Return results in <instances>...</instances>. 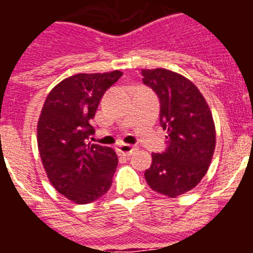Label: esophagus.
I'll list each match as a JSON object with an SVG mask.
<instances>
[{
  "label": "esophagus",
  "instance_id": "esophagus-1",
  "mask_svg": "<svg viewBox=\"0 0 253 253\" xmlns=\"http://www.w3.org/2000/svg\"><path fill=\"white\" fill-rule=\"evenodd\" d=\"M135 149L137 148L130 146V144H120V146L118 147V152H119V154H122V156H130L131 153H134Z\"/></svg>",
  "mask_w": 253,
  "mask_h": 253
}]
</instances>
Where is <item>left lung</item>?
Returning a JSON list of instances; mask_svg holds the SVG:
<instances>
[{
	"instance_id": "left-lung-1",
	"label": "left lung",
	"mask_w": 253,
	"mask_h": 253,
	"mask_svg": "<svg viewBox=\"0 0 253 253\" xmlns=\"http://www.w3.org/2000/svg\"><path fill=\"white\" fill-rule=\"evenodd\" d=\"M143 82L160 97V122L167 131L166 152L152 153L144 172L156 193L177 198L193 190L207 173L215 149V125L198 87L169 69H142Z\"/></svg>"
}]
</instances>
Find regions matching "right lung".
<instances>
[{
    "label": "right lung",
    "mask_w": 253,
    "mask_h": 253,
    "mask_svg": "<svg viewBox=\"0 0 253 253\" xmlns=\"http://www.w3.org/2000/svg\"><path fill=\"white\" fill-rule=\"evenodd\" d=\"M120 71L78 73L64 78L46 96L38 122V148L50 184L76 204H88L113 184L118 156L110 147L91 144L93 119L105 91Z\"/></svg>",
    "instance_id": "obj_1"
}]
</instances>
